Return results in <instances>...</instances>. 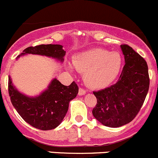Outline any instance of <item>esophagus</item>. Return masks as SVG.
<instances>
[{
    "mask_svg": "<svg viewBox=\"0 0 158 158\" xmlns=\"http://www.w3.org/2000/svg\"><path fill=\"white\" fill-rule=\"evenodd\" d=\"M85 93H86V90H84V89L80 87L79 90H78V94L79 95H84V94H85Z\"/></svg>",
    "mask_w": 158,
    "mask_h": 158,
    "instance_id": "34e87169",
    "label": "esophagus"
}]
</instances>
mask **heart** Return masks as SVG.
I'll return each mask as SVG.
<instances>
[{"label": "heart", "mask_w": 158, "mask_h": 158, "mask_svg": "<svg viewBox=\"0 0 158 158\" xmlns=\"http://www.w3.org/2000/svg\"><path fill=\"white\" fill-rule=\"evenodd\" d=\"M72 63L77 71L84 73V81L89 87L101 89L117 78L122 67V57L115 51L94 48L74 56Z\"/></svg>", "instance_id": "b5f03b06"}]
</instances>
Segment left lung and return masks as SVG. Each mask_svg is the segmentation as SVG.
<instances>
[{"label": "left lung", "instance_id": "1", "mask_svg": "<svg viewBox=\"0 0 158 158\" xmlns=\"http://www.w3.org/2000/svg\"><path fill=\"white\" fill-rule=\"evenodd\" d=\"M125 64L116 84L94 91L97 104L92 113L107 127H118L128 124L140 111L149 90L147 62L127 44L121 45Z\"/></svg>", "mask_w": 158, "mask_h": 158}]
</instances>
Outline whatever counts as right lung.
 Wrapping results in <instances>:
<instances>
[{
  "mask_svg": "<svg viewBox=\"0 0 158 158\" xmlns=\"http://www.w3.org/2000/svg\"><path fill=\"white\" fill-rule=\"evenodd\" d=\"M62 48L60 44H40L27 48L22 54H40L63 61L66 52ZM8 93L13 106L27 123L39 130L48 131L57 127L63 121L69 102L78 94V86L74 81L65 86L54 79L40 96L29 98L15 89L9 77Z\"/></svg>",
  "mask_w": 158,
  "mask_h": 158,
  "instance_id": "obj_1",
  "label": "right lung"
}]
</instances>
